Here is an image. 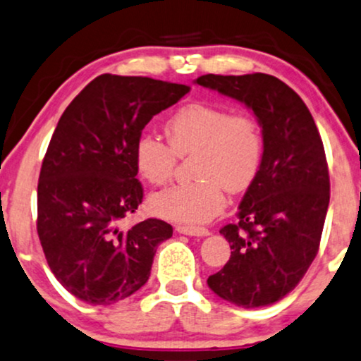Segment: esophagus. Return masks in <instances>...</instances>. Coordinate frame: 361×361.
<instances>
[{
    "label": "esophagus",
    "mask_w": 361,
    "mask_h": 361,
    "mask_svg": "<svg viewBox=\"0 0 361 361\" xmlns=\"http://www.w3.org/2000/svg\"><path fill=\"white\" fill-rule=\"evenodd\" d=\"M176 231L179 234L197 235V238H202V235H209V229H206V228H194V226H177Z\"/></svg>",
    "instance_id": "esophagus-1"
}]
</instances>
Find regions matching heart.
Returning a JSON list of instances; mask_svg holds the SVG:
<instances>
[{
	"label": "heart",
	"instance_id": "heart-1",
	"mask_svg": "<svg viewBox=\"0 0 361 361\" xmlns=\"http://www.w3.org/2000/svg\"><path fill=\"white\" fill-rule=\"evenodd\" d=\"M169 144L150 132L137 137L133 162L142 179L162 185L171 179L177 157H192V182L171 185L150 197L154 214L182 224H199L224 207V189L246 190L261 169L264 140L259 123L249 115H233L222 106L194 102L176 110L166 122Z\"/></svg>",
	"mask_w": 361,
	"mask_h": 361
}]
</instances>
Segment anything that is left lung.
Listing matches in <instances>:
<instances>
[{
    "label": "left lung",
    "mask_w": 361,
    "mask_h": 361,
    "mask_svg": "<svg viewBox=\"0 0 361 361\" xmlns=\"http://www.w3.org/2000/svg\"><path fill=\"white\" fill-rule=\"evenodd\" d=\"M201 87L241 102L262 128L261 169L219 233L231 244L224 268L209 276L217 296L243 308L283 300L318 255L330 204L319 132L301 97L273 75H202Z\"/></svg>",
    "instance_id": "1"
}]
</instances>
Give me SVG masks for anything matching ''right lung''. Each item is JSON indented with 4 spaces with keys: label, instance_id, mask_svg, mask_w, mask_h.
<instances>
[{
    "label": "right lung",
    "instance_id": "obj_1",
    "mask_svg": "<svg viewBox=\"0 0 361 361\" xmlns=\"http://www.w3.org/2000/svg\"><path fill=\"white\" fill-rule=\"evenodd\" d=\"M188 85L100 75L66 106L44 154L37 231L51 273L88 305H114L147 283L172 226L145 219L122 229L144 199L133 145L154 115Z\"/></svg>",
    "mask_w": 361,
    "mask_h": 361
}]
</instances>
